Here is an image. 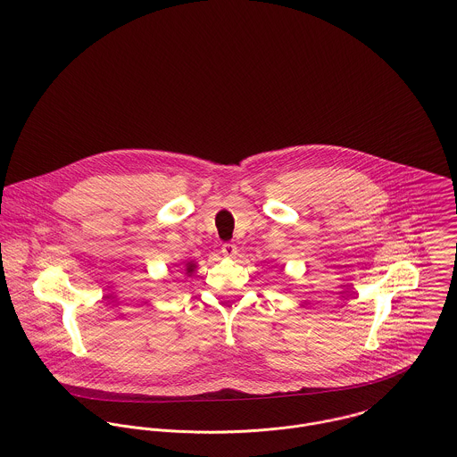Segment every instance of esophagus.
Here are the masks:
<instances>
[{"mask_svg":"<svg viewBox=\"0 0 457 457\" xmlns=\"http://www.w3.org/2000/svg\"><path fill=\"white\" fill-rule=\"evenodd\" d=\"M220 251H222L226 257H235L237 255V245L231 244V242H226V244H222Z\"/></svg>","mask_w":457,"mask_h":457,"instance_id":"1","label":"esophagus"}]
</instances>
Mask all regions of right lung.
<instances>
[{"mask_svg": "<svg viewBox=\"0 0 457 457\" xmlns=\"http://www.w3.org/2000/svg\"><path fill=\"white\" fill-rule=\"evenodd\" d=\"M195 268H196V264H195V262H187V270H186V273H187V275H191V273L195 271Z\"/></svg>", "mask_w": 457, "mask_h": 457, "instance_id": "add662e5", "label": "right lung"}]
</instances>
